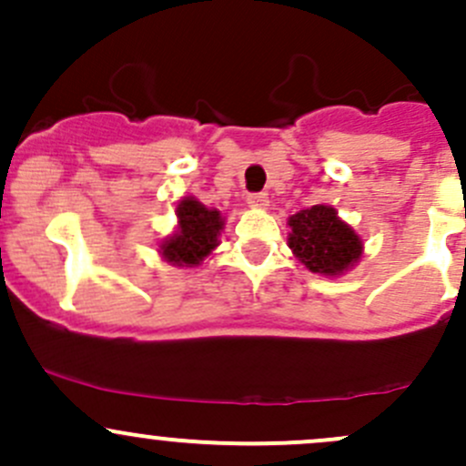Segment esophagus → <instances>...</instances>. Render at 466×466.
Wrapping results in <instances>:
<instances>
[{"mask_svg": "<svg viewBox=\"0 0 466 466\" xmlns=\"http://www.w3.org/2000/svg\"><path fill=\"white\" fill-rule=\"evenodd\" d=\"M248 205L257 207V209H266L268 194H248Z\"/></svg>", "mask_w": 466, "mask_h": 466, "instance_id": "1", "label": "esophagus"}]
</instances>
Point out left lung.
Returning <instances> with one entry per match:
<instances>
[{"label":"left lung","instance_id":"8db88e82","mask_svg":"<svg viewBox=\"0 0 466 466\" xmlns=\"http://www.w3.org/2000/svg\"><path fill=\"white\" fill-rule=\"evenodd\" d=\"M289 248L304 266L318 275L336 277L359 263L363 241L327 205H313L289 218Z\"/></svg>","mask_w":466,"mask_h":466}]
</instances>
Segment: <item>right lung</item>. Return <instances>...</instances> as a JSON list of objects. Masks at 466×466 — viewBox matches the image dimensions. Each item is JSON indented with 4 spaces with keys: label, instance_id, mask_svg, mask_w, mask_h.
Listing matches in <instances>:
<instances>
[{
    "label": "right lung",
    "instance_id": "obj_1",
    "mask_svg": "<svg viewBox=\"0 0 466 466\" xmlns=\"http://www.w3.org/2000/svg\"><path fill=\"white\" fill-rule=\"evenodd\" d=\"M177 229L159 246V252L173 266H198L218 246L225 218L218 209H209L196 198L180 200L176 209Z\"/></svg>",
    "mask_w": 466,
    "mask_h": 466
}]
</instances>
